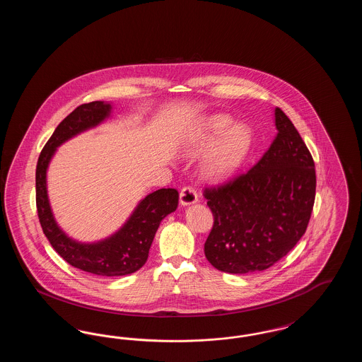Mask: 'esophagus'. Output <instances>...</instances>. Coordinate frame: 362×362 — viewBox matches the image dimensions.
Returning <instances> with one entry per match:
<instances>
[{"mask_svg":"<svg viewBox=\"0 0 362 362\" xmlns=\"http://www.w3.org/2000/svg\"><path fill=\"white\" fill-rule=\"evenodd\" d=\"M198 201V192L197 189L191 186H186L183 187L180 191V204L183 206H187V205H192Z\"/></svg>","mask_w":362,"mask_h":362,"instance_id":"1","label":"esophagus"}]
</instances>
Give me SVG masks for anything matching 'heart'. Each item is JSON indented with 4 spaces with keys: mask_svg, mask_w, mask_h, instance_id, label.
Returning <instances> with one entry per match:
<instances>
[{
    "mask_svg": "<svg viewBox=\"0 0 362 362\" xmlns=\"http://www.w3.org/2000/svg\"><path fill=\"white\" fill-rule=\"evenodd\" d=\"M251 146V132L245 124H235L225 117H213L201 123L189 136L191 153H207L204 171L213 179H223L235 173Z\"/></svg>",
    "mask_w": 362,
    "mask_h": 362,
    "instance_id": "heart-1",
    "label": "heart"
}]
</instances>
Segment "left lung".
<instances>
[{"label":"left lung","mask_w":362,"mask_h":362,"mask_svg":"<svg viewBox=\"0 0 362 362\" xmlns=\"http://www.w3.org/2000/svg\"><path fill=\"white\" fill-rule=\"evenodd\" d=\"M274 114L278 134L258 163L204 189L214 217L205 255L220 272L269 269L298 243L310 223L315 163L292 121L278 107Z\"/></svg>","instance_id":"left-lung-1"}]
</instances>
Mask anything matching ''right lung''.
<instances>
[{
    "label": "right lung",
    "instance_id": "right-lung-1",
    "mask_svg": "<svg viewBox=\"0 0 362 362\" xmlns=\"http://www.w3.org/2000/svg\"><path fill=\"white\" fill-rule=\"evenodd\" d=\"M110 112L111 104H81L57 126L36 164V209L43 233L70 266L95 276H117L132 274L145 264L160 223L177 207L179 192L175 189H157L138 204L127 223L111 238L84 244L71 240L59 229L52 216L46 187V171L57 146L99 124L108 118Z\"/></svg>",
    "mask_w": 362,
    "mask_h": 362
}]
</instances>
